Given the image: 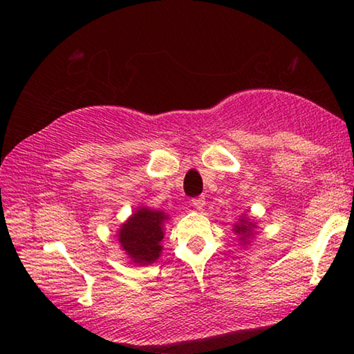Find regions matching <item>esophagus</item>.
Here are the masks:
<instances>
[{"label": "esophagus", "mask_w": 354, "mask_h": 354, "mask_svg": "<svg viewBox=\"0 0 354 354\" xmlns=\"http://www.w3.org/2000/svg\"><path fill=\"white\" fill-rule=\"evenodd\" d=\"M205 205H206V198H205V195H201V197H197V198H194L192 200V206L195 207V209H203L205 207Z\"/></svg>", "instance_id": "esophagus-1"}]
</instances>
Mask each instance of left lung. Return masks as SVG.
I'll return each mask as SVG.
<instances>
[{"label": "left lung", "instance_id": "obj_1", "mask_svg": "<svg viewBox=\"0 0 354 354\" xmlns=\"http://www.w3.org/2000/svg\"><path fill=\"white\" fill-rule=\"evenodd\" d=\"M255 228H257V222L254 218H250L248 214L239 216L238 222L233 223V232L238 234L239 243L243 245L250 244V239L254 238Z\"/></svg>", "mask_w": 354, "mask_h": 354}]
</instances>
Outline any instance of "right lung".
<instances>
[{
  "label": "right lung",
  "mask_w": 354,
  "mask_h": 354,
  "mask_svg": "<svg viewBox=\"0 0 354 354\" xmlns=\"http://www.w3.org/2000/svg\"><path fill=\"white\" fill-rule=\"evenodd\" d=\"M168 221L165 211L148 206H137L132 216L116 232L121 250L129 263L136 266H148L162 254L164 227Z\"/></svg>",
  "instance_id": "1"
}]
</instances>
